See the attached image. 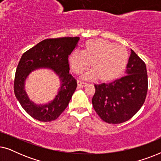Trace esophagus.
Here are the masks:
<instances>
[{
	"mask_svg": "<svg viewBox=\"0 0 161 161\" xmlns=\"http://www.w3.org/2000/svg\"><path fill=\"white\" fill-rule=\"evenodd\" d=\"M78 85L79 86H83L86 85V82H83L82 80H78Z\"/></svg>",
	"mask_w": 161,
	"mask_h": 161,
	"instance_id": "obj_1",
	"label": "esophagus"
}]
</instances>
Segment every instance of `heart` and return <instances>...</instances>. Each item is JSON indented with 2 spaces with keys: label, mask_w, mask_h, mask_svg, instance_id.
Listing matches in <instances>:
<instances>
[{
  "label": "heart",
  "mask_w": 161,
  "mask_h": 161,
  "mask_svg": "<svg viewBox=\"0 0 161 161\" xmlns=\"http://www.w3.org/2000/svg\"><path fill=\"white\" fill-rule=\"evenodd\" d=\"M129 55L122 45L105 39H92L85 44V49H75L68 58L72 71L80 74L91 64L93 68L86 72L83 78L93 79L99 75L105 80L117 77L127 64Z\"/></svg>",
  "instance_id": "1"
}]
</instances>
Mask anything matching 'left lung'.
Here are the masks:
<instances>
[{"mask_svg": "<svg viewBox=\"0 0 161 161\" xmlns=\"http://www.w3.org/2000/svg\"><path fill=\"white\" fill-rule=\"evenodd\" d=\"M92 102L98 116L109 124L131 119L144 103L148 89L145 63L131 50L125 76L110 83L95 84Z\"/></svg>", "mask_w": 161, "mask_h": 161, "instance_id": "left-lung-1", "label": "left lung"}]
</instances>
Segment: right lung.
Segmentation results:
<instances>
[{
	"instance_id": "obj_1",
	"label": "right lung",
	"mask_w": 161,
	"mask_h": 161,
	"mask_svg": "<svg viewBox=\"0 0 161 161\" xmlns=\"http://www.w3.org/2000/svg\"><path fill=\"white\" fill-rule=\"evenodd\" d=\"M79 37L47 39L24 53L15 73L14 90L23 109L35 119L50 122L56 119L69 104L77 88V80L69 74L68 58L78 45ZM40 68H48L58 75L60 89L53 101L37 105L28 98L25 81L31 72Z\"/></svg>"
}]
</instances>
